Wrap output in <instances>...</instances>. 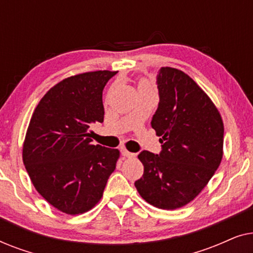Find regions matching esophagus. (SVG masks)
I'll list each match as a JSON object with an SVG mask.
<instances>
[{
    "instance_id": "34e87169",
    "label": "esophagus",
    "mask_w": 253,
    "mask_h": 253,
    "mask_svg": "<svg viewBox=\"0 0 253 253\" xmlns=\"http://www.w3.org/2000/svg\"><path fill=\"white\" fill-rule=\"evenodd\" d=\"M121 153H122V155H123L124 158H133V157H136V154L131 153V152H129V151H126V148H122V150H121Z\"/></svg>"
}]
</instances>
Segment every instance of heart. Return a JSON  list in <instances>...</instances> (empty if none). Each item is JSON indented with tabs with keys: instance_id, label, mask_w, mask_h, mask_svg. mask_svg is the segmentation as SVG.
Returning <instances> with one entry per match:
<instances>
[{
	"instance_id": "1",
	"label": "heart",
	"mask_w": 253,
	"mask_h": 253,
	"mask_svg": "<svg viewBox=\"0 0 253 253\" xmlns=\"http://www.w3.org/2000/svg\"><path fill=\"white\" fill-rule=\"evenodd\" d=\"M138 89H150V86H148L146 82H141L139 84V87H138Z\"/></svg>"
}]
</instances>
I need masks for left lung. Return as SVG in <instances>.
<instances>
[{"label": "left lung", "mask_w": 253, "mask_h": 253, "mask_svg": "<svg viewBox=\"0 0 253 253\" xmlns=\"http://www.w3.org/2000/svg\"><path fill=\"white\" fill-rule=\"evenodd\" d=\"M157 85L151 126L161 137V152H140L144 175L134 186L151 205L175 210L195 199L220 166L224 129L214 103L183 71L161 68Z\"/></svg>", "instance_id": "obj_1"}]
</instances>
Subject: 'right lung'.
<instances>
[{
	"mask_svg": "<svg viewBox=\"0 0 253 253\" xmlns=\"http://www.w3.org/2000/svg\"><path fill=\"white\" fill-rule=\"evenodd\" d=\"M117 71L72 76L51 87L30 121L23 161L37 191L61 212H87L101 199L119 150L92 145L103 122L102 91Z\"/></svg>",
	"mask_w": 253,
	"mask_h": 253,
	"instance_id": "right-lung-1",
	"label": "right lung"
}]
</instances>
